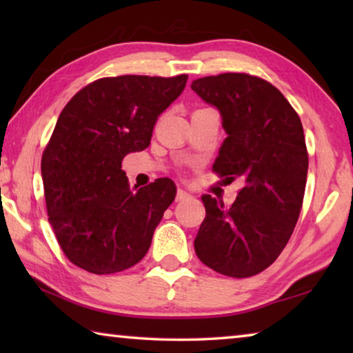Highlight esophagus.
I'll return each mask as SVG.
<instances>
[{"label":"esophagus","instance_id":"34e87169","mask_svg":"<svg viewBox=\"0 0 353 353\" xmlns=\"http://www.w3.org/2000/svg\"><path fill=\"white\" fill-rule=\"evenodd\" d=\"M190 198V193L185 190H177V194H176V201H183V199H188Z\"/></svg>","mask_w":353,"mask_h":353}]
</instances>
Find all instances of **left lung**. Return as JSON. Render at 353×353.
<instances>
[{
    "label": "left lung",
    "mask_w": 353,
    "mask_h": 353,
    "mask_svg": "<svg viewBox=\"0 0 353 353\" xmlns=\"http://www.w3.org/2000/svg\"><path fill=\"white\" fill-rule=\"evenodd\" d=\"M191 88L223 117L227 139L213 171L244 182L229 207L202 196L196 255L223 276L252 277L277 260L301 214L308 171L301 118L279 88L252 74L201 77Z\"/></svg>",
    "instance_id": "left-lung-1"
}]
</instances>
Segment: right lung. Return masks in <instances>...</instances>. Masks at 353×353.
Wrapping results in <instances>:
<instances>
[{"label": "right lung", "mask_w": 353, "mask_h": 353, "mask_svg": "<svg viewBox=\"0 0 353 353\" xmlns=\"http://www.w3.org/2000/svg\"><path fill=\"white\" fill-rule=\"evenodd\" d=\"M188 76L101 77L77 92L41 155L46 210L73 265L115 274L139 263L176 198L171 179L130 190L123 159L149 146L160 113Z\"/></svg>", "instance_id": "right-lung-1"}]
</instances>
